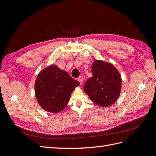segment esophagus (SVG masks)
<instances>
[{
  "mask_svg": "<svg viewBox=\"0 0 156 156\" xmlns=\"http://www.w3.org/2000/svg\"><path fill=\"white\" fill-rule=\"evenodd\" d=\"M78 81L80 83V84H82L83 83V81H84V78H83V77H82V76L79 77L78 78Z\"/></svg>",
  "mask_w": 156,
  "mask_h": 156,
  "instance_id": "obj_1",
  "label": "esophagus"
}]
</instances>
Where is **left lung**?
Returning a JSON list of instances; mask_svg holds the SVG:
<instances>
[{"mask_svg":"<svg viewBox=\"0 0 156 156\" xmlns=\"http://www.w3.org/2000/svg\"><path fill=\"white\" fill-rule=\"evenodd\" d=\"M92 77L84 85V90L98 105L111 106L119 98L122 89V78L111 63L94 60L92 65Z\"/></svg>","mask_w":156,"mask_h":156,"instance_id":"1","label":"left lung"}]
</instances>
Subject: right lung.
Returning <instances> with one entry per match:
<instances>
[{
	"instance_id": "right-lung-1",
	"label": "right lung",
	"mask_w": 156,
	"mask_h": 156,
	"mask_svg": "<svg viewBox=\"0 0 156 156\" xmlns=\"http://www.w3.org/2000/svg\"><path fill=\"white\" fill-rule=\"evenodd\" d=\"M79 83L57 66H48L37 75L34 84L37 103L44 110L58 113L69 102L73 90Z\"/></svg>"
}]
</instances>
